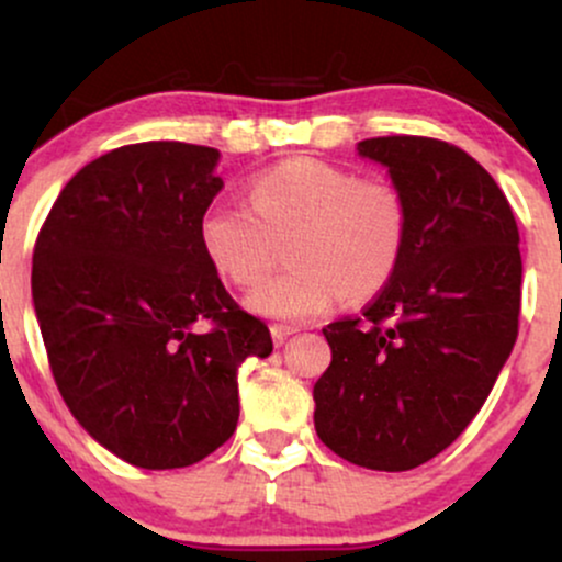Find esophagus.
Here are the masks:
<instances>
[{
  "mask_svg": "<svg viewBox=\"0 0 562 562\" xmlns=\"http://www.w3.org/2000/svg\"><path fill=\"white\" fill-rule=\"evenodd\" d=\"M293 333H299L295 330V327H290V325H272V338H274V346H282L285 344V340L290 338V335Z\"/></svg>",
  "mask_w": 562,
  "mask_h": 562,
  "instance_id": "esophagus-1",
  "label": "esophagus"
}]
</instances>
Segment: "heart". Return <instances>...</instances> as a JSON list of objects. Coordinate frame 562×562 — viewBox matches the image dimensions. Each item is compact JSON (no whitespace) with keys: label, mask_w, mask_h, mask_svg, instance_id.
I'll list each match as a JSON object with an SVG mask.
<instances>
[{"label":"heart","mask_w":562,"mask_h":562,"mask_svg":"<svg viewBox=\"0 0 562 562\" xmlns=\"http://www.w3.org/2000/svg\"><path fill=\"white\" fill-rule=\"evenodd\" d=\"M198 237L216 274L240 290L259 285L280 245L290 243L293 269L250 293L248 306L303 322L330 312L344 295L370 301L391 285L409 243V205L385 177L290 158L250 179L248 205H209Z\"/></svg>","instance_id":"b5f03b06"}]
</instances>
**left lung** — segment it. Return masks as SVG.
<instances>
[{
	"mask_svg": "<svg viewBox=\"0 0 562 562\" xmlns=\"http://www.w3.org/2000/svg\"><path fill=\"white\" fill-rule=\"evenodd\" d=\"M409 205V243L362 317L325 327L333 362L314 385L327 449L370 470H412L454 441L518 338V224L505 192L457 145L415 134L359 142Z\"/></svg>",
	"mask_w": 562,
	"mask_h": 562,
	"instance_id": "1",
	"label": "left lung"
}]
</instances>
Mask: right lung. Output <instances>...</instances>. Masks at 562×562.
<instances>
[{
    "mask_svg": "<svg viewBox=\"0 0 562 562\" xmlns=\"http://www.w3.org/2000/svg\"><path fill=\"white\" fill-rule=\"evenodd\" d=\"M218 150L137 142L87 164L44 218L31 293L63 402L128 465L187 468L235 434L237 367L272 335L200 248Z\"/></svg>",
    "mask_w": 562,
    "mask_h": 562,
    "instance_id": "add662e5",
    "label": "right lung"
}]
</instances>
